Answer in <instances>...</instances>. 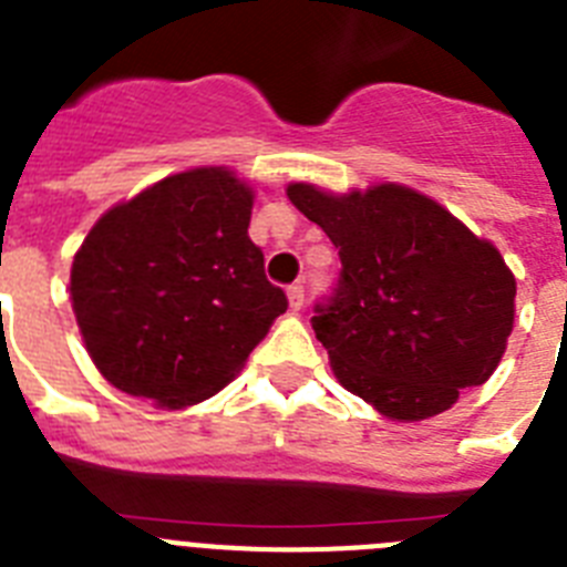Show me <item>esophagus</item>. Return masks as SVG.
Masks as SVG:
<instances>
[{"instance_id": "esophagus-1", "label": "esophagus", "mask_w": 567, "mask_h": 567, "mask_svg": "<svg viewBox=\"0 0 567 567\" xmlns=\"http://www.w3.org/2000/svg\"><path fill=\"white\" fill-rule=\"evenodd\" d=\"M287 295H289V307L292 309L303 307V284H292V287L287 289Z\"/></svg>"}]
</instances>
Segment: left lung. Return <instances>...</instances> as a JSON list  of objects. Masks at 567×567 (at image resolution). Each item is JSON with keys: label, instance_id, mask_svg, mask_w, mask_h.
I'll use <instances>...</instances> for the list:
<instances>
[{"label": "left lung", "instance_id": "obj_1", "mask_svg": "<svg viewBox=\"0 0 567 567\" xmlns=\"http://www.w3.org/2000/svg\"><path fill=\"white\" fill-rule=\"evenodd\" d=\"M287 195L343 264L312 329L346 392L383 417L417 423L494 374L514 329L517 280L491 240L403 184L338 195L298 182Z\"/></svg>", "mask_w": 567, "mask_h": 567}]
</instances>
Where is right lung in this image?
Instances as JSON below:
<instances>
[{
  "label": "right lung",
  "mask_w": 567,
  "mask_h": 567,
  "mask_svg": "<svg viewBox=\"0 0 567 567\" xmlns=\"http://www.w3.org/2000/svg\"><path fill=\"white\" fill-rule=\"evenodd\" d=\"M252 202L233 169L195 167L93 224L73 258L70 300L107 383L184 409L244 369L289 307L249 240Z\"/></svg>",
  "instance_id": "1"
}]
</instances>
